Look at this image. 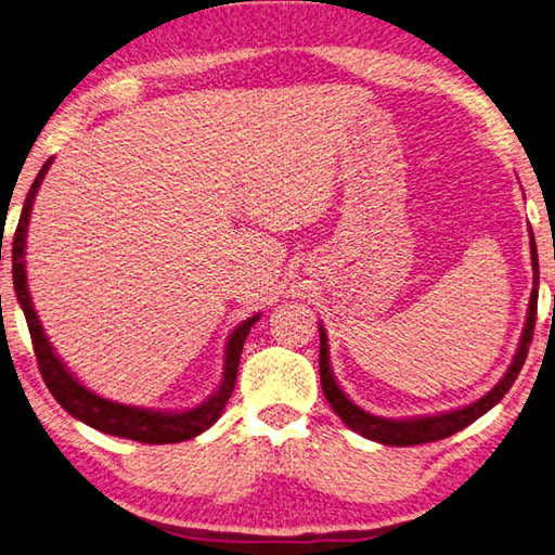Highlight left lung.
<instances>
[{
  "mask_svg": "<svg viewBox=\"0 0 555 555\" xmlns=\"http://www.w3.org/2000/svg\"><path fill=\"white\" fill-rule=\"evenodd\" d=\"M531 267H533V291L529 298L527 325H524V332H521L519 349H517L515 359H512L507 374L502 376L498 386L490 392H486L480 400L470 402V405L461 408V410L441 412V415H429V417L388 420V417L371 415V412L354 405V402L345 396V390L337 386L335 374H332V369H330L327 335L320 325V383H322V392H325V398L332 405V410H335L339 420L345 422L349 429H354L357 435L374 439V441H378V444H388V447L427 444V441L447 439L451 435H456V431H461L463 427L473 425V422H476L480 415H486L490 408H495L498 402L505 398V392L512 388V383L517 380L524 361H527V354H529L533 325H537V304H539V257H537V245H533V235H531Z\"/></svg>",
  "mask_w": 555,
  "mask_h": 555,
  "instance_id": "8db88e82",
  "label": "left lung"
}]
</instances>
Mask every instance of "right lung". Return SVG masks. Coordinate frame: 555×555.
Listing matches in <instances>:
<instances>
[{
    "instance_id": "obj_1",
    "label": "right lung",
    "mask_w": 555,
    "mask_h": 555,
    "mask_svg": "<svg viewBox=\"0 0 555 555\" xmlns=\"http://www.w3.org/2000/svg\"><path fill=\"white\" fill-rule=\"evenodd\" d=\"M50 163H53V157H50L48 163L40 167V172L31 184V191H28V196L24 201L22 218H18V225L14 233V249H12V261H14L12 274H14L16 298H18V304H22V310L26 315L40 376H43L48 390L53 392V398L69 412V415L82 420L85 425L104 431V435H111V437H126L133 441H143V444H177V441H186V439L198 437L201 431H206L220 417L225 402L230 400V396H233L240 354H243V345H245L251 325L259 320V312L257 315L247 318L245 322H240V325L233 330V335L228 337L223 380H220V386L214 396H210L206 402H201V405H196V408L184 410V412H159V410L120 405V402L106 400L102 396H96V392H92L89 388H85L82 383L69 374L67 366L60 361L53 347H50V341L46 337L43 327H40L38 315L34 310L31 296H28V286H26V261H24L26 230H28V220H31L34 198L38 194L40 181H43L48 175Z\"/></svg>"
}]
</instances>
